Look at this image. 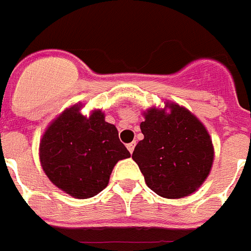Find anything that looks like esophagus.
<instances>
[{
  "label": "esophagus",
  "mask_w": 251,
  "mask_h": 251,
  "mask_svg": "<svg viewBox=\"0 0 251 251\" xmlns=\"http://www.w3.org/2000/svg\"><path fill=\"white\" fill-rule=\"evenodd\" d=\"M134 147H136V142H132V143H128V145H127L128 151H129L130 153H133V151H134Z\"/></svg>",
  "instance_id": "1"
}]
</instances>
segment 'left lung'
<instances>
[{
    "mask_svg": "<svg viewBox=\"0 0 251 251\" xmlns=\"http://www.w3.org/2000/svg\"><path fill=\"white\" fill-rule=\"evenodd\" d=\"M132 158L153 192L181 199L197 191L210 175L214 145L202 122L185 106L165 101L146 112Z\"/></svg>",
    "mask_w": 251,
    "mask_h": 251,
    "instance_id": "obj_1",
    "label": "left lung"
}]
</instances>
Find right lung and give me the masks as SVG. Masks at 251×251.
I'll return each instance as SVG.
<instances>
[{"mask_svg":"<svg viewBox=\"0 0 251 251\" xmlns=\"http://www.w3.org/2000/svg\"><path fill=\"white\" fill-rule=\"evenodd\" d=\"M81 108V103L69 106L49 124L39 156L44 172L57 188L75 199H90L108 186L114 166L130 153L100 109L86 117Z\"/></svg>","mask_w":251,"mask_h":251,"instance_id":"1","label":"right lung"}]
</instances>
